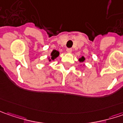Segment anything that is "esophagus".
<instances>
[{
  "label": "esophagus",
  "instance_id": "34e87169",
  "mask_svg": "<svg viewBox=\"0 0 123 123\" xmlns=\"http://www.w3.org/2000/svg\"><path fill=\"white\" fill-rule=\"evenodd\" d=\"M66 51H67V53H71V52H72V49H66Z\"/></svg>",
  "mask_w": 123,
  "mask_h": 123
}]
</instances>
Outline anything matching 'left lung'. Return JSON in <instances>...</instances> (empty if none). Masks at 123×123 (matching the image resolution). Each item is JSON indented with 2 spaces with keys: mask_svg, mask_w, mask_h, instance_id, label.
<instances>
[{
  "mask_svg": "<svg viewBox=\"0 0 123 123\" xmlns=\"http://www.w3.org/2000/svg\"><path fill=\"white\" fill-rule=\"evenodd\" d=\"M84 60H85V58H84L83 57H82L81 59H79V61H80V62H83Z\"/></svg>",
  "mask_w": 123,
  "mask_h": 123,
  "instance_id": "8db88e82",
  "label": "left lung"
}]
</instances>
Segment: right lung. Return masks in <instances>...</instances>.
Segmentation results:
<instances>
[{"mask_svg": "<svg viewBox=\"0 0 123 123\" xmlns=\"http://www.w3.org/2000/svg\"><path fill=\"white\" fill-rule=\"evenodd\" d=\"M59 53L57 51V50H53V52L51 53V59H53V60H54L55 58H57L58 56H59ZM49 61H50V59H49Z\"/></svg>", "mask_w": 123, "mask_h": 123, "instance_id": "right-lung-1", "label": "right lung"}]
</instances>
